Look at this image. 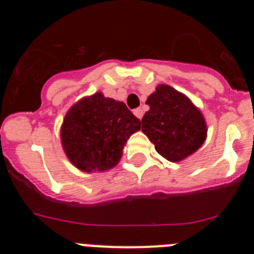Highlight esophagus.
<instances>
[{"label":"esophagus","mask_w":254,"mask_h":254,"mask_svg":"<svg viewBox=\"0 0 254 254\" xmlns=\"http://www.w3.org/2000/svg\"><path fill=\"white\" fill-rule=\"evenodd\" d=\"M133 114L137 117L138 120H141V118H142V116H143V111L141 109V108H137V109H134V111H133Z\"/></svg>","instance_id":"34e87169"}]
</instances>
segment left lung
Returning <instances> with one entry per match:
<instances>
[{
	"label": "left lung",
	"instance_id": "left-lung-1",
	"mask_svg": "<svg viewBox=\"0 0 254 254\" xmlns=\"http://www.w3.org/2000/svg\"><path fill=\"white\" fill-rule=\"evenodd\" d=\"M142 131L159 154L169 161H181L193 154L206 140V123L187 96L160 85L147 98Z\"/></svg>",
	"mask_w": 254,
	"mask_h": 254
}]
</instances>
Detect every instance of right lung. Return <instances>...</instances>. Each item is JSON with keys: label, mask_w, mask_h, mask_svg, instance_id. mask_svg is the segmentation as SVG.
<instances>
[{"label": "right lung", "mask_w": 254, "mask_h": 254, "mask_svg": "<svg viewBox=\"0 0 254 254\" xmlns=\"http://www.w3.org/2000/svg\"><path fill=\"white\" fill-rule=\"evenodd\" d=\"M140 128V120L125 103L96 93L69 109L61 140L75 167L87 173L103 172L117 165L125 143Z\"/></svg>", "instance_id": "add662e5"}]
</instances>
